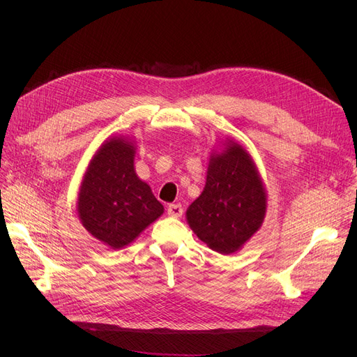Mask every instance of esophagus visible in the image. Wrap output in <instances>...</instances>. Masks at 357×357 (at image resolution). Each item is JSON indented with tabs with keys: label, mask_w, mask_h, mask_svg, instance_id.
I'll list each match as a JSON object with an SVG mask.
<instances>
[{
	"label": "esophagus",
	"mask_w": 357,
	"mask_h": 357,
	"mask_svg": "<svg viewBox=\"0 0 357 357\" xmlns=\"http://www.w3.org/2000/svg\"><path fill=\"white\" fill-rule=\"evenodd\" d=\"M182 213H183V208H182L181 204H171V205H169V207H167V215H169V217L178 218V217L182 215Z\"/></svg>",
	"instance_id": "obj_1"
}]
</instances>
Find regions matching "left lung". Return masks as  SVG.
<instances>
[{
  "label": "left lung",
  "instance_id": "left-lung-1",
  "mask_svg": "<svg viewBox=\"0 0 357 357\" xmlns=\"http://www.w3.org/2000/svg\"><path fill=\"white\" fill-rule=\"evenodd\" d=\"M266 213V192L250 155L229 142L211 155L202 194L190 205V227L210 249L230 255L259 230Z\"/></svg>",
  "mask_w": 357,
  "mask_h": 357
}]
</instances>
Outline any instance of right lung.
<instances>
[{"label":"right lung","mask_w":357,"mask_h":357,"mask_svg":"<svg viewBox=\"0 0 357 357\" xmlns=\"http://www.w3.org/2000/svg\"><path fill=\"white\" fill-rule=\"evenodd\" d=\"M133 143L105 142L84 175L78 194L82 226L111 249H121L163 214V205L135 171Z\"/></svg>","instance_id":"1"}]
</instances>
